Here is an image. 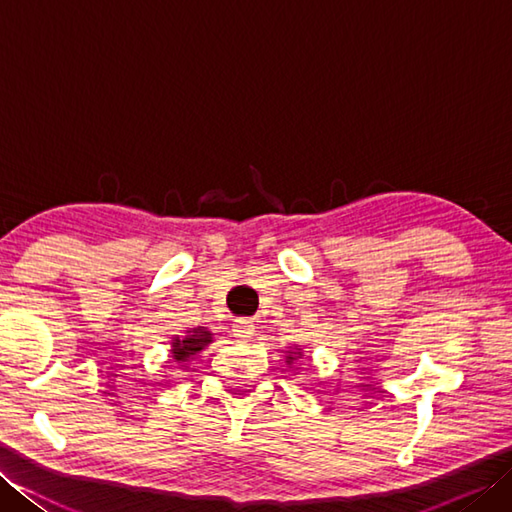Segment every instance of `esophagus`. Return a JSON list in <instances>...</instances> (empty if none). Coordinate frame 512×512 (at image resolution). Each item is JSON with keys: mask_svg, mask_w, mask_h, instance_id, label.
I'll return each mask as SVG.
<instances>
[{"mask_svg": "<svg viewBox=\"0 0 512 512\" xmlns=\"http://www.w3.org/2000/svg\"><path fill=\"white\" fill-rule=\"evenodd\" d=\"M233 332H235L237 339H248V336H253L255 325H253V321H250V319H239L235 323V330Z\"/></svg>", "mask_w": 512, "mask_h": 512, "instance_id": "esophagus-1", "label": "esophagus"}]
</instances>
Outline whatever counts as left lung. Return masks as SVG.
<instances>
[{"mask_svg": "<svg viewBox=\"0 0 512 512\" xmlns=\"http://www.w3.org/2000/svg\"><path fill=\"white\" fill-rule=\"evenodd\" d=\"M297 354V352H295ZM299 356H301V352H299ZM292 361H295V358H292V352H290V356H288V361L286 363H292Z\"/></svg>", "mask_w": 512, "mask_h": 512, "instance_id": "obj_1", "label": "left lung"}]
</instances>
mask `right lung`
<instances>
[{
	"label": "right lung",
	"mask_w": 512,
	"mask_h": 512,
	"mask_svg": "<svg viewBox=\"0 0 512 512\" xmlns=\"http://www.w3.org/2000/svg\"><path fill=\"white\" fill-rule=\"evenodd\" d=\"M209 343H211V332L198 328V330H193L189 336H184V339L176 336V339H173L171 354L178 363H187L189 358H193L200 350H204Z\"/></svg>",
	"instance_id": "right-lung-1"
}]
</instances>
